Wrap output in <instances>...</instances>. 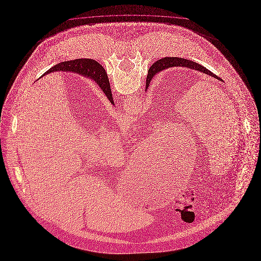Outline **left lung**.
<instances>
[{
  "mask_svg": "<svg viewBox=\"0 0 261 261\" xmlns=\"http://www.w3.org/2000/svg\"><path fill=\"white\" fill-rule=\"evenodd\" d=\"M172 68V67H186V68H190L192 69H196L198 71H201V72H204L206 74H209L210 76L214 77V79H217L218 81H222L220 79L219 76H217L216 74H214L213 72H211L210 70L202 67L201 65L195 63V62H192L190 60H186V59H182V58H175V57H167V58H163L161 60H158L157 62H155L152 67H151L149 70H148V75H147V80H146V89L150 83L151 79L152 76L159 72L160 70L162 69H168V68ZM100 87L102 88V90L105 92L106 94V90H105V87L106 86H103V85H100Z\"/></svg>",
  "mask_w": 261,
  "mask_h": 261,
  "instance_id": "left-lung-1",
  "label": "left lung"
}]
</instances>
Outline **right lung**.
<instances>
[{"label": "right lung", "mask_w": 261, "mask_h": 261, "mask_svg": "<svg viewBox=\"0 0 261 261\" xmlns=\"http://www.w3.org/2000/svg\"><path fill=\"white\" fill-rule=\"evenodd\" d=\"M70 63H72V64H74L73 65V67H74V69H77V71H80V73H84V74H87V75H89V76H91L95 82H96L97 84H99V86L100 85H103V86H106L105 87V90H106V92L108 91L109 92V90L108 89H110V83H109V80H108V76H107V73H106V71H105V69H103V67L101 66V65H99V63L96 62V61H94V60H92V59H77V60H74V61H69ZM77 65V67H75V65ZM64 68H62V67H60V66H55V67H53V68H51V69H49L48 71H46L43 75H45V74H47V73H49V72H52V71H55V70H61V69H63ZM75 71V70H74ZM107 94V93H106ZM112 97L109 96V100H110L111 102H113L112 101Z\"/></svg>", "instance_id": "add662e5"}]
</instances>
